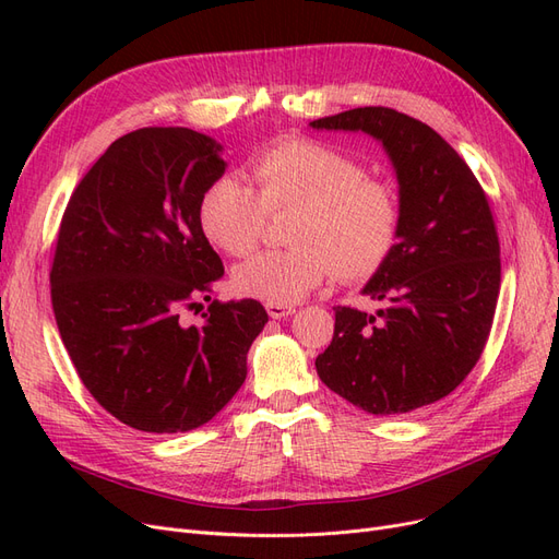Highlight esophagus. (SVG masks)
I'll use <instances>...</instances> for the list:
<instances>
[{
  "mask_svg": "<svg viewBox=\"0 0 559 559\" xmlns=\"http://www.w3.org/2000/svg\"><path fill=\"white\" fill-rule=\"evenodd\" d=\"M266 313L272 316L274 320H283V318H290L295 313V306H287V304H266Z\"/></svg>",
  "mask_w": 559,
  "mask_h": 559,
  "instance_id": "1",
  "label": "esophagus"
}]
</instances>
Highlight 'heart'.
Listing matches in <instances>:
<instances>
[{"mask_svg": "<svg viewBox=\"0 0 559 559\" xmlns=\"http://www.w3.org/2000/svg\"><path fill=\"white\" fill-rule=\"evenodd\" d=\"M250 181L221 176L200 200L206 239L234 258L260 243L266 213L297 209L283 250L234 269V287L266 304H297L334 272L365 281L390 258L400 234V202L392 188L369 178L357 159L309 139L281 141L250 165Z\"/></svg>", "mask_w": 559, "mask_h": 559, "instance_id": "1", "label": "heart"}]
</instances>
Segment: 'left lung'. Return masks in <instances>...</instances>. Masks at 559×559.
Instances as JSON below:
<instances>
[{
    "instance_id": "1",
    "label": "left lung",
    "mask_w": 559,
    "mask_h": 559,
    "mask_svg": "<svg viewBox=\"0 0 559 559\" xmlns=\"http://www.w3.org/2000/svg\"><path fill=\"white\" fill-rule=\"evenodd\" d=\"M311 128L373 136L400 183L397 243L362 287L385 306H336L320 381L373 416L435 404L469 376L492 328L501 262L488 197L457 151L406 114L365 106Z\"/></svg>"
}]
</instances>
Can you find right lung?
Wrapping results in <instances>:
<instances>
[{"label":"right lung","instance_id":"obj_1","mask_svg":"<svg viewBox=\"0 0 559 559\" xmlns=\"http://www.w3.org/2000/svg\"><path fill=\"white\" fill-rule=\"evenodd\" d=\"M215 139L143 128L116 139L62 215L50 299L62 344L90 394L153 435L202 427L246 381L269 320L255 299L202 306L225 269L200 225L204 190L225 174Z\"/></svg>","mask_w":559,"mask_h":559}]
</instances>
